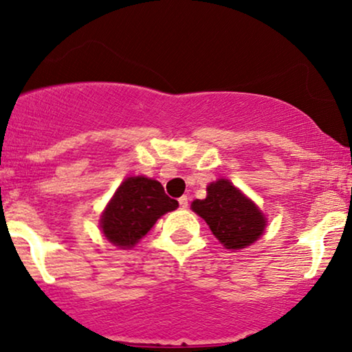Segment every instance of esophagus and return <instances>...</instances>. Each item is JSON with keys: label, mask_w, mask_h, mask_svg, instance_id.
Listing matches in <instances>:
<instances>
[{"label": "esophagus", "mask_w": 352, "mask_h": 352, "mask_svg": "<svg viewBox=\"0 0 352 352\" xmlns=\"http://www.w3.org/2000/svg\"><path fill=\"white\" fill-rule=\"evenodd\" d=\"M179 203H180L182 209H186V208H188V197H185V195H184V197H180Z\"/></svg>", "instance_id": "1"}]
</instances>
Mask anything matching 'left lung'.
I'll use <instances>...</instances> for the list:
<instances>
[{
    "label": "left lung",
    "instance_id": "obj_1",
    "mask_svg": "<svg viewBox=\"0 0 352 352\" xmlns=\"http://www.w3.org/2000/svg\"><path fill=\"white\" fill-rule=\"evenodd\" d=\"M204 199H195L191 209L229 250H240L252 245L263 235L266 217L260 208L247 198L232 182L219 179L208 185Z\"/></svg>",
    "mask_w": 352,
    "mask_h": 352
}]
</instances>
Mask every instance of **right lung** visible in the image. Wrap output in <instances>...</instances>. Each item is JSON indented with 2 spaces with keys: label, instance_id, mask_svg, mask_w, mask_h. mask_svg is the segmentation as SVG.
Returning <instances> with one entry per match:
<instances>
[{
  "label": "right lung",
  "instance_id": "add662e5",
  "mask_svg": "<svg viewBox=\"0 0 352 352\" xmlns=\"http://www.w3.org/2000/svg\"><path fill=\"white\" fill-rule=\"evenodd\" d=\"M177 208L179 201L168 198L157 180L143 175L128 177L102 212V234L115 247L131 248L153 229L159 217Z\"/></svg>",
  "mask_w": 352,
  "mask_h": 352
}]
</instances>
